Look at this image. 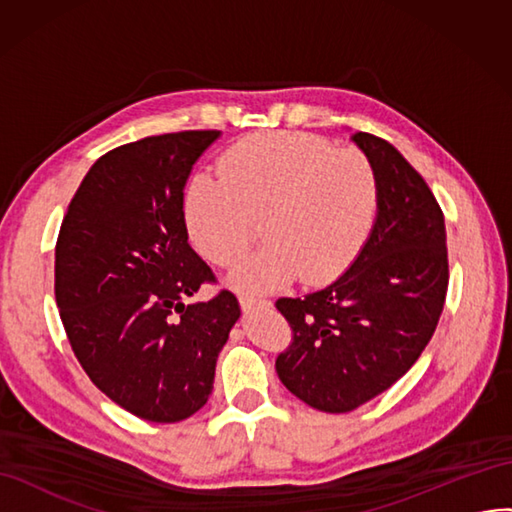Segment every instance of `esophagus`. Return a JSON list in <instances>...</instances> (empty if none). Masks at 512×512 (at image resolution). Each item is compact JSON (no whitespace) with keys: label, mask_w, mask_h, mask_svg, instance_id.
Instances as JSON below:
<instances>
[{"label":"esophagus","mask_w":512,"mask_h":512,"mask_svg":"<svg viewBox=\"0 0 512 512\" xmlns=\"http://www.w3.org/2000/svg\"><path fill=\"white\" fill-rule=\"evenodd\" d=\"M239 301H241L243 308H252V306H260V303H267L265 297H258V295H252V293H241Z\"/></svg>","instance_id":"34e87169"}]
</instances>
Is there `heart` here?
Listing matches in <instances>:
<instances>
[{
    "label": "heart",
    "instance_id": "1",
    "mask_svg": "<svg viewBox=\"0 0 512 512\" xmlns=\"http://www.w3.org/2000/svg\"><path fill=\"white\" fill-rule=\"evenodd\" d=\"M379 215V178L357 148L299 131L256 133L230 146L217 176L191 185L193 239L217 265L237 262L256 239L267 243L230 273L237 286L269 288L299 273L327 282L362 252Z\"/></svg>",
    "mask_w": 512,
    "mask_h": 512
}]
</instances>
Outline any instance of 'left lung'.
Returning <instances> with one entry per match:
<instances>
[{"instance_id":"left-lung-1","label":"left lung","mask_w":512,"mask_h":512,"mask_svg":"<svg viewBox=\"0 0 512 512\" xmlns=\"http://www.w3.org/2000/svg\"><path fill=\"white\" fill-rule=\"evenodd\" d=\"M353 142L379 178L375 228L336 282L275 301L293 329L275 359L278 377L327 413L368 403L416 364L448 290L446 226L433 191L390 142L364 131Z\"/></svg>"}]
</instances>
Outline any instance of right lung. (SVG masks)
I'll return each mask as SVG.
<instances>
[{"mask_svg":"<svg viewBox=\"0 0 512 512\" xmlns=\"http://www.w3.org/2000/svg\"><path fill=\"white\" fill-rule=\"evenodd\" d=\"M219 131L144 137L84 176L55 243V301L90 381L148 422H181L213 392L217 355L239 319L219 290L185 303L213 269L189 245L183 189Z\"/></svg>","mask_w":512,"mask_h":512,"instance_id":"obj_1","label":"right lung"}]
</instances>
